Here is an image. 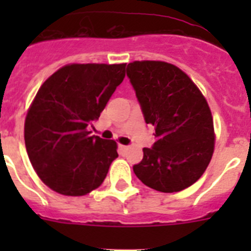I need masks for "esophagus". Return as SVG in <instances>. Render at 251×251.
Returning <instances> with one entry per match:
<instances>
[{
	"label": "esophagus",
	"instance_id": "esophagus-1",
	"mask_svg": "<svg viewBox=\"0 0 251 251\" xmlns=\"http://www.w3.org/2000/svg\"><path fill=\"white\" fill-rule=\"evenodd\" d=\"M127 150H129V147H127V146H124V145H118V151H120V152H125V151H127Z\"/></svg>",
	"mask_w": 251,
	"mask_h": 251
}]
</instances>
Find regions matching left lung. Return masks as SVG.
I'll list each match as a JSON object with an SVG mask.
<instances>
[{"label": "left lung", "instance_id": "obj_1", "mask_svg": "<svg viewBox=\"0 0 251 251\" xmlns=\"http://www.w3.org/2000/svg\"><path fill=\"white\" fill-rule=\"evenodd\" d=\"M126 75L156 137L151 149H143L134 173L161 193L191 186L214 153V121L206 99L182 70L167 62L134 61Z\"/></svg>", "mask_w": 251, "mask_h": 251}]
</instances>
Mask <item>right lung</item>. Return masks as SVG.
Wrapping results in <instances>:
<instances>
[{
  "label": "right lung",
  "mask_w": 251,
  "mask_h": 251,
  "mask_svg": "<svg viewBox=\"0 0 251 251\" xmlns=\"http://www.w3.org/2000/svg\"><path fill=\"white\" fill-rule=\"evenodd\" d=\"M125 64H73L37 91L25 122V150L37 176L52 190L79 197L99 187L118 156L110 139L88 126L125 78Z\"/></svg>",
  "instance_id": "1"
}]
</instances>
